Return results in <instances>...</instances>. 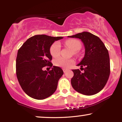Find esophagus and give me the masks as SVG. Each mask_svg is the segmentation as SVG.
I'll list each match as a JSON object with an SVG mask.
<instances>
[{
  "mask_svg": "<svg viewBox=\"0 0 122 122\" xmlns=\"http://www.w3.org/2000/svg\"><path fill=\"white\" fill-rule=\"evenodd\" d=\"M63 71H64V73H66V71H68V69H63Z\"/></svg>",
  "mask_w": 122,
  "mask_h": 122,
  "instance_id": "1",
  "label": "esophagus"
}]
</instances>
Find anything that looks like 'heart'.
Instances as JSON below:
<instances>
[{"label":"heart","instance_id":"heart-1","mask_svg":"<svg viewBox=\"0 0 122 122\" xmlns=\"http://www.w3.org/2000/svg\"><path fill=\"white\" fill-rule=\"evenodd\" d=\"M65 44L66 46L69 47L73 51H76L80 49L81 46V43L79 41L76 39H68L65 41ZM61 44L58 41L53 43L51 45V47L49 49L50 54L53 57L56 58L59 56L60 53H61ZM74 61L73 59H66V58L63 57H59L54 60V64L56 66H59V67L63 68H69L71 64L74 63Z\"/></svg>","mask_w":122,"mask_h":122}]
</instances>
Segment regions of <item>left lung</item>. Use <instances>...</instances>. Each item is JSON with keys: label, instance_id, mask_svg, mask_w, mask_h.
Segmentation results:
<instances>
[{"label": "left lung", "instance_id": "obj_1", "mask_svg": "<svg viewBox=\"0 0 122 122\" xmlns=\"http://www.w3.org/2000/svg\"><path fill=\"white\" fill-rule=\"evenodd\" d=\"M79 38L84 44V58L77 66L84 67V72L73 69L71 84L76 92L86 96L96 94L103 89L110 75L109 53L99 37L87 31L68 36Z\"/></svg>", "mask_w": 122, "mask_h": 122}]
</instances>
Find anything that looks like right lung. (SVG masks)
Returning a JSON list of instances; mask_svg holds the SVG:
<instances>
[{
  "instance_id": "add662e5",
  "label": "right lung",
  "mask_w": 122,
  "mask_h": 122,
  "mask_svg": "<svg viewBox=\"0 0 122 122\" xmlns=\"http://www.w3.org/2000/svg\"><path fill=\"white\" fill-rule=\"evenodd\" d=\"M63 38L46 35H36L29 38L18 50L16 74L21 88L28 96L36 99H44L56 92L63 71L53 66L49 49L55 41ZM46 66L52 67L43 71Z\"/></svg>"
}]
</instances>
